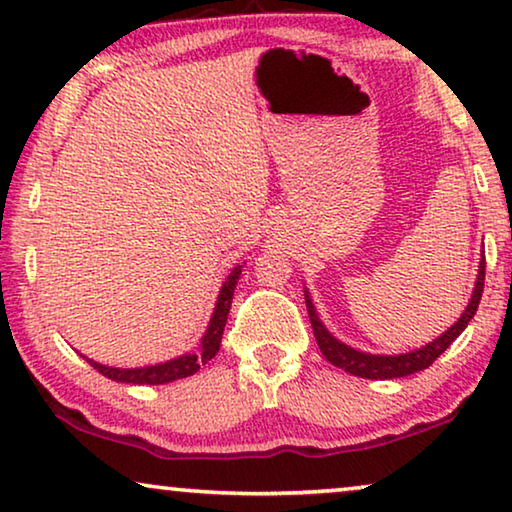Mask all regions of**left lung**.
<instances>
[{
  "label": "left lung",
  "instance_id": "1",
  "mask_svg": "<svg viewBox=\"0 0 512 512\" xmlns=\"http://www.w3.org/2000/svg\"><path fill=\"white\" fill-rule=\"evenodd\" d=\"M482 287H485V257L480 259L478 280H475L471 301L469 306H466V311L462 313V318L445 331V334L434 338V341L427 345H422V348L406 352V355H369V352H359L355 348H350V345H345L338 341V338L331 336L327 327L322 325L318 313H315L313 301L308 297V292H306V308H308V318H311V325H313L315 341H318L327 362L338 366V369L352 373V376L369 378V380H387V378H403V376H410V373L429 369V366L443 355L445 348H448V345L455 341V338L462 334L466 325L471 322L475 311H478Z\"/></svg>",
  "mask_w": 512,
  "mask_h": 512
}]
</instances>
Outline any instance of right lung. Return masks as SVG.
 Listing matches in <instances>:
<instances>
[{
    "label": "right lung",
    "mask_w": 512,
    "mask_h": 512,
    "mask_svg": "<svg viewBox=\"0 0 512 512\" xmlns=\"http://www.w3.org/2000/svg\"><path fill=\"white\" fill-rule=\"evenodd\" d=\"M241 266L243 264L234 266L225 283H222V290L218 294V301H215V311L211 315V322H208L206 334H204V338H201L199 352L169 359V362H164V364L143 366V369H113V366H104V364H97V362H92V359H88L90 366H95V369L106 378L118 380V383H129V385H164V383H174V380H178V378H187V376H192V373H197L199 366L206 364L208 359H213L215 352L220 350L222 331H225L229 308H232L236 283H239V278H241Z\"/></svg>",
    "instance_id": "right-lung-1"
}]
</instances>
